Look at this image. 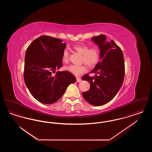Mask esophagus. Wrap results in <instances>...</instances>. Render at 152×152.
<instances>
[{
    "mask_svg": "<svg viewBox=\"0 0 152 152\" xmlns=\"http://www.w3.org/2000/svg\"><path fill=\"white\" fill-rule=\"evenodd\" d=\"M81 81V79H80L79 77H77V78H76V81H77V83H79Z\"/></svg>",
    "mask_w": 152,
    "mask_h": 152,
    "instance_id": "1",
    "label": "esophagus"
}]
</instances>
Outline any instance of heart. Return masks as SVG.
<instances>
[{
    "label": "heart",
    "instance_id": "b5f03b06",
    "mask_svg": "<svg viewBox=\"0 0 152 152\" xmlns=\"http://www.w3.org/2000/svg\"><path fill=\"white\" fill-rule=\"evenodd\" d=\"M75 51L82 55L81 61L85 63L89 67H93L96 65L100 59V50L96 47L89 48L86 44H77L73 47ZM69 52L67 49L63 51L62 60L64 63L69 61ZM64 69L76 76H80L81 74L87 71V67L85 65H70L65 66Z\"/></svg>",
    "mask_w": 152,
    "mask_h": 152
}]
</instances>
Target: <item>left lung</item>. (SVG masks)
<instances>
[{"label":"left lung","mask_w":152,"mask_h":152,"mask_svg":"<svg viewBox=\"0 0 152 152\" xmlns=\"http://www.w3.org/2000/svg\"><path fill=\"white\" fill-rule=\"evenodd\" d=\"M99 46L100 59L91 73L94 77L85 75L83 80L90 84L89 89L83 93L84 99L94 106H101L112 100L123 85L125 65L123 52L113 40L107 42V36L100 35L91 38Z\"/></svg>","instance_id":"8db88e82"}]
</instances>
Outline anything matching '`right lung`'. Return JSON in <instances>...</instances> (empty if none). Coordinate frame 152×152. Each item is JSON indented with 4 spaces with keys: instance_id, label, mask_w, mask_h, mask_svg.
<instances>
[{
    "instance_id": "add662e5",
    "label": "right lung",
    "mask_w": 152,
    "mask_h": 152,
    "mask_svg": "<svg viewBox=\"0 0 152 152\" xmlns=\"http://www.w3.org/2000/svg\"><path fill=\"white\" fill-rule=\"evenodd\" d=\"M61 39L41 36L34 40L25 55L24 79L29 92L37 101L51 104L65 93L76 79L68 71L52 72L62 65L63 51L66 44Z\"/></svg>"
}]
</instances>
